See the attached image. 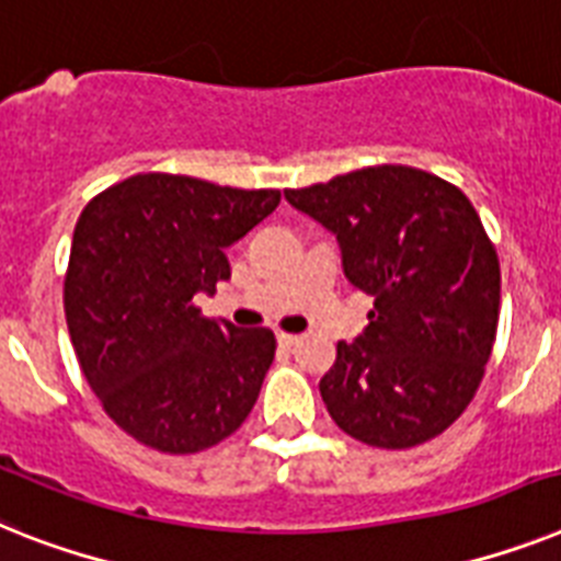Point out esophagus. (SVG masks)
<instances>
[{
    "label": "esophagus",
    "mask_w": 561,
    "mask_h": 561,
    "mask_svg": "<svg viewBox=\"0 0 561 561\" xmlns=\"http://www.w3.org/2000/svg\"><path fill=\"white\" fill-rule=\"evenodd\" d=\"M300 341V335H291V332H277V344L280 346H295Z\"/></svg>",
    "instance_id": "obj_1"
}]
</instances>
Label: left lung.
I'll return each mask as SVG.
<instances>
[{
	"label": "left lung",
	"mask_w": 561,
	"mask_h": 561,
	"mask_svg": "<svg viewBox=\"0 0 561 561\" xmlns=\"http://www.w3.org/2000/svg\"><path fill=\"white\" fill-rule=\"evenodd\" d=\"M286 201L332 231L367 330L337 341L321 398L346 436L404 450L450 427L479 390L499 323L496 249L473 203L410 165H373Z\"/></svg>",
	"instance_id": "8db88e82"
}]
</instances>
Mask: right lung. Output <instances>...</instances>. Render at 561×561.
<instances>
[{
    "instance_id": "1",
    "label": "right lung",
    "mask_w": 561,
    "mask_h": 561,
    "mask_svg": "<svg viewBox=\"0 0 561 561\" xmlns=\"http://www.w3.org/2000/svg\"><path fill=\"white\" fill-rule=\"evenodd\" d=\"M275 188L134 174L82 208L65 275L73 353L103 410L160 453H201L252 413L270 330L208 321L194 295L229 280L226 249L270 217Z\"/></svg>"
}]
</instances>
